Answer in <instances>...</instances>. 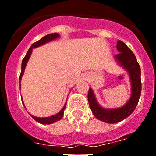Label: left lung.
Masks as SVG:
<instances>
[{
	"label": "left lung",
	"instance_id": "obj_1",
	"mask_svg": "<svg viewBox=\"0 0 156 156\" xmlns=\"http://www.w3.org/2000/svg\"><path fill=\"white\" fill-rule=\"evenodd\" d=\"M116 49L120 53L114 56L116 63L129 75L131 84L130 98L123 106L116 108H104L97 101L91 87L89 88L87 99L89 106L94 116L107 123H116L122 121L132 114L138 104L141 94V70L133 52L123 42L118 40Z\"/></svg>",
	"mask_w": 156,
	"mask_h": 156
}]
</instances>
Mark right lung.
<instances>
[{"mask_svg":"<svg viewBox=\"0 0 156 156\" xmlns=\"http://www.w3.org/2000/svg\"><path fill=\"white\" fill-rule=\"evenodd\" d=\"M58 37H60V35L58 34V33H51V34H48V35H46V36H43V37L42 38V39H40L39 41L36 42V43H34L33 44H32V46H30V48L29 49V50L27 51V55H26V56L24 57L23 59V61H22L21 73H20V83L21 79H22V77L24 74V71H25L26 66H27V62L29 61V58H30V55H31L32 52H33V49H35V48L39 47V46H40L45 45L46 43H49V42L52 41V40H56V39H58ZM20 86H21V84H20ZM21 99L23 100L22 97H21ZM22 102H23V104L24 107H25L23 101H22ZM66 103L65 104L63 108L62 109V110H60L58 113H56V114H55V115H52V116H47V117H38V116H33V115H31V114H30V115L32 116V117H33V119H34L35 120H36V122L41 123V124H51V123H55V122L58 121V120H61V119L62 118L63 115H64V110H65V109H66Z\"/></svg>","mask_w":156,"mask_h":156,"instance_id":"obj_1","label":"right lung"}]
</instances>
